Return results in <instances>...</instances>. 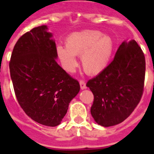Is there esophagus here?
Here are the masks:
<instances>
[{"mask_svg": "<svg viewBox=\"0 0 154 154\" xmlns=\"http://www.w3.org/2000/svg\"><path fill=\"white\" fill-rule=\"evenodd\" d=\"M79 83H80V86H81V89H86V88H87L86 85H85V82L84 80L80 79Z\"/></svg>", "mask_w": 154, "mask_h": 154, "instance_id": "obj_1", "label": "esophagus"}]
</instances>
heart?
I'll return each instance as SVG.
<instances>
[{
  "mask_svg": "<svg viewBox=\"0 0 154 154\" xmlns=\"http://www.w3.org/2000/svg\"><path fill=\"white\" fill-rule=\"evenodd\" d=\"M114 49L109 36L94 30H85L69 36L65 46L58 45L57 53L67 72H73L78 65L75 56H81L85 72L98 74L109 65Z\"/></svg>",
  "mask_w": 154,
  "mask_h": 154,
  "instance_id": "1",
  "label": "heart"
}]
</instances>
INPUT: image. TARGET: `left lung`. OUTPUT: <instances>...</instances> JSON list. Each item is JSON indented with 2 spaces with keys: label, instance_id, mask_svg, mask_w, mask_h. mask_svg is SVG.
Instances as JSON below:
<instances>
[{
  "label": "left lung",
  "instance_id": "1",
  "mask_svg": "<svg viewBox=\"0 0 154 154\" xmlns=\"http://www.w3.org/2000/svg\"><path fill=\"white\" fill-rule=\"evenodd\" d=\"M146 59L136 41L124 42L114 58L86 86L94 94L91 114L102 126L122 123L134 112L144 91Z\"/></svg>",
  "mask_w": 154,
  "mask_h": 154
}]
</instances>
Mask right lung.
<instances>
[{"mask_svg": "<svg viewBox=\"0 0 154 154\" xmlns=\"http://www.w3.org/2000/svg\"><path fill=\"white\" fill-rule=\"evenodd\" d=\"M46 25L18 39L9 61L16 97L24 112L46 126L60 124L70 101L80 91L78 81L56 61L55 42Z\"/></svg>", "mask_w": 154, "mask_h": 154, "instance_id": "right-lung-1", "label": "right lung"}]
</instances>
